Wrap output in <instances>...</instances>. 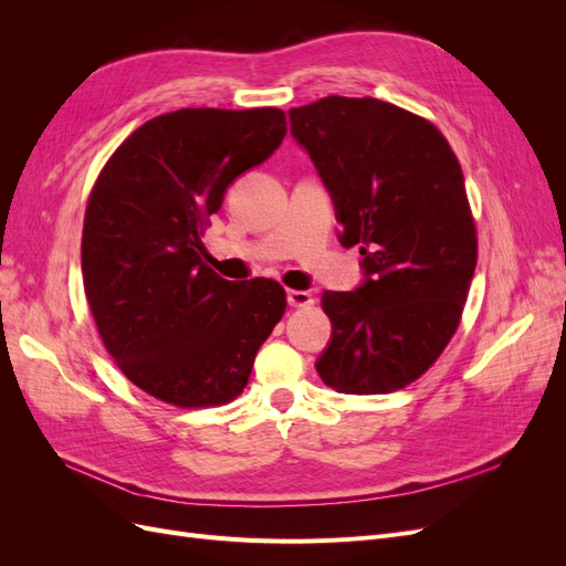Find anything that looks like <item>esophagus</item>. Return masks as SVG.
I'll list each match as a JSON object with an SVG mask.
<instances>
[{"label": "esophagus", "instance_id": "34e87169", "mask_svg": "<svg viewBox=\"0 0 566 566\" xmlns=\"http://www.w3.org/2000/svg\"><path fill=\"white\" fill-rule=\"evenodd\" d=\"M285 297H287L290 306H312L314 304V297L310 293H304V290H287Z\"/></svg>", "mask_w": 566, "mask_h": 566}]
</instances>
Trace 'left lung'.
Masks as SVG:
<instances>
[{
	"label": "left lung",
	"instance_id": "8db88e82",
	"mask_svg": "<svg viewBox=\"0 0 566 566\" xmlns=\"http://www.w3.org/2000/svg\"><path fill=\"white\" fill-rule=\"evenodd\" d=\"M364 281L321 297L331 318L321 380L342 394H389L418 380L453 337L476 266L462 169L427 119L378 98L328 96L293 108Z\"/></svg>",
	"mask_w": 566,
	"mask_h": 566
}]
</instances>
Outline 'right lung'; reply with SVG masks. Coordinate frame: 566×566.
I'll return each mask as SVG.
<instances>
[{
	"mask_svg": "<svg viewBox=\"0 0 566 566\" xmlns=\"http://www.w3.org/2000/svg\"><path fill=\"white\" fill-rule=\"evenodd\" d=\"M283 136L279 108H181L129 134L98 175L84 293L108 354L150 397L181 408L235 399L281 321L276 281H227L198 254L227 188Z\"/></svg>",
	"mask_w": 566,
	"mask_h": 566,
	"instance_id": "1",
	"label": "right lung"
}]
</instances>
